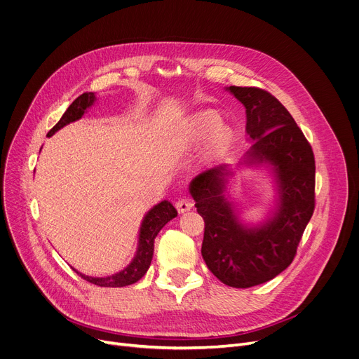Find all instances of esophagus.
Instances as JSON below:
<instances>
[{
    "mask_svg": "<svg viewBox=\"0 0 359 359\" xmlns=\"http://www.w3.org/2000/svg\"><path fill=\"white\" fill-rule=\"evenodd\" d=\"M175 205H176V209L179 213H184V212L192 209V206H194L192 201H189L187 198H180L179 201H176Z\"/></svg>",
    "mask_w": 359,
    "mask_h": 359,
    "instance_id": "1",
    "label": "esophagus"
}]
</instances>
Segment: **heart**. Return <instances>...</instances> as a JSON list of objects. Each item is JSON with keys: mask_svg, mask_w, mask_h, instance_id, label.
I'll return each mask as SVG.
<instances>
[{"mask_svg": "<svg viewBox=\"0 0 359 359\" xmlns=\"http://www.w3.org/2000/svg\"><path fill=\"white\" fill-rule=\"evenodd\" d=\"M194 133L196 138H205L212 134V147L219 151L229 146L232 137L231 130L225 126H219V118L210 112L203 114L195 119Z\"/></svg>", "mask_w": 359, "mask_h": 359, "instance_id": "1", "label": "heart"}]
</instances>
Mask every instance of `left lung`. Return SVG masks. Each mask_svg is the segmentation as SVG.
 <instances>
[{
    "mask_svg": "<svg viewBox=\"0 0 359 359\" xmlns=\"http://www.w3.org/2000/svg\"><path fill=\"white\" fill-rule=\"evenodd\" d=\"M245 107L252 146L245 164L269 163L277 182V210L264 224L250 228L238 219L224 195L226 164L190 182V195L205 221L202 257L212 274L229 287L248 289L287 269L315 210V156L290 112L259 88L229 86Z\"/></svg>",
    "mask_w": 359,
    "mask_h": 359,
    "instance_id": "8db88e82",
    "label": "left lung"
}]
</instances>
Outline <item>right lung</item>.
<instances>
[{"mask_svg": "<svg viewBox=\"0 0 359 359\" xmlns=\"http://www.w3.org/2000/svg\"><path fill=\"white\" fill-rule=\"evenodd\" d=\"M95 93L93 92H85L81 97H78L74 102L69 105L66 112L62 115L60 121L47 133V135L52 137L56 131L63 128L65 126L76 121V119L82 118L86 108H89L95 102ZM177 217V210L169 201H163L158 205H156L142 219L141 228H140V238H138V250L131 261V264L119 271L116 274L108 276V277H89L79 271H75L86 281L101 285V287H124V285H130L137 283L142 276H144L151 264L153 251H154V240L160 229L173 218Z\"/></svg>", "mask_w": 359, "mask_h": 359, "instance_id": "obj_1", "label": "right lung"}]
</instances>
